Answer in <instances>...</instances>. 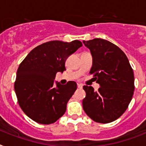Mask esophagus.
Listing matches in <instances>:
<instances>
[{
    "label": "esophagus",
    "mask_w": 146,
    "mask_h": 146,
    "mask_svg": "<svg viewBox=\"0 0 146 146\" xmlns=\"http://www.w3.org/2000/svg\"><path fill=\"white\" fill-rule=\"evenodd\" d=\"M77 87H78V88L81 89V88H82L83 85H82V84H77Z\"/></svg>",
    "instance_id": "1"
}]
</instances>
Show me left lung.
<instances>
[{"instance_id": "left-lung-1", "label": "left lung", "mask_w": 146, "mask_h": 146, "mask_svg": "<svg viewBox=\"0 0 146 146\" xmlns=\"http://www.w3.org/2000/svg\"><path fill=\"white\" fill-rule=\"evenodd\" d=\"M83 43L92 56L90 73L101 86L98 91L91 86H84V111L97 123L112 122L125 112L131 101L134 72L124 52L111 42L96 38Z\"/></svg>"}]
</instances>
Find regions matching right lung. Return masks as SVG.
Instances as JSON below:
<instances>
[{
  "label": "right lung",
  "mask_w": 146,
  "mask_h": 146,
  "mask_svg": "<svg viewBox=\"0 0 146 146\" xmlns=\"http://www.w3.org/2000/svg\"><path fill=\"white\" fill-rule=\"evenodd\" d=\"M82 46L78 40L47 42L35 48L20 63L15 90L20 108L31 120L48 125L64 115L77 84L70 81L55 86L54 79L58 72L66 70L67 58Z\"/></svg>",
  "instance_id": "1"
}]
</instances>
